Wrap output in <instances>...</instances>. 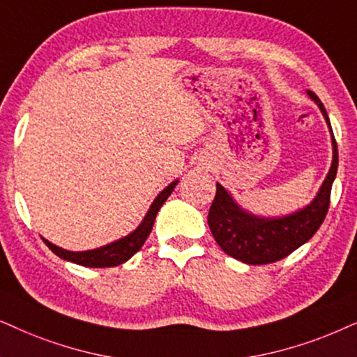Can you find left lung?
Wrapping results in <instances>:
<instances>
[{
	"label": "left lung",
	"instance_id": "obj_1",
	"mask_svg": "<svg viewBox=\"0 0 357 357\" xmlns=\"http://www.w3.org/2000/svg\"><path fill=\"white\" fill-rule=\"evenodd\" d=\"M307 96L317 104L325 117L331 134V146H333L330 171L310 204L286 215H256L241 207L234 196L220 183H217L215 199L207 217L208 227L218 246L228 256L241 263L268 264L286 258L315 235L326 217L331 186L338 171V146L325 106L313 91H307Z\"/></svg>",
	"mask_w": 357,
	"mask_h": 357
}]
</instances>
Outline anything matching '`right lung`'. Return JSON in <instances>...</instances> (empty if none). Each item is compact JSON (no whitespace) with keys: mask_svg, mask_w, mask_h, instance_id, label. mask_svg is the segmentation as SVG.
<instances>
[{"mask_svg":"<svg viewBox=\"0 0 357 357\" xmlns=\"http://www.w3.org/2000/svg\"><path fill=\"white\" fill-rule=\"evenodd\" d=\"M179 183V179H174L173 183L168 184L163 191H161L158 196L155 197V201L151 202L149 211H146L144 220L140 222V225L135 228L134 231H130L129 235L122 236L112 243H107L104 246H99V248L94 250H86V251H70L65 248H60L54 243H50L49 240L42 238L45 241V245L54 251V253L59 256V258L65 261H71V263L86 266V268H112V266H119L126 261H129L132 256H134L137 251H139L142 246H144L146 236L150 235L151 228H153L156 213L163 206L166 199L171 196L176 184Z\"/></svg>","mask_w":357,"mask_h":357,"instance_id":"add662e5","label":"right lung"}]
</instances>
